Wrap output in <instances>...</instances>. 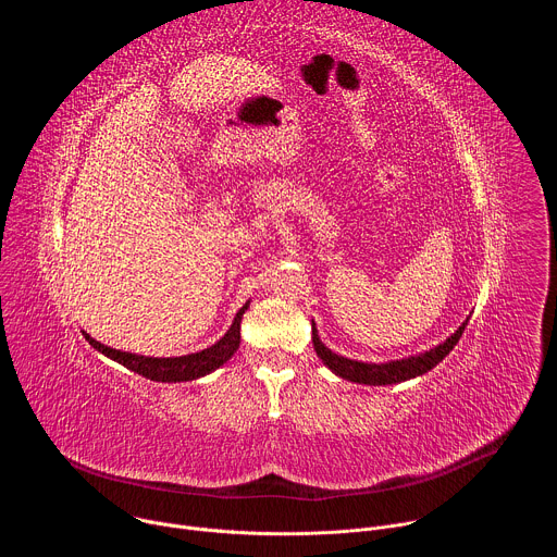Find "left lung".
<instances>
[{"instance_id": "1", "label": "left lung", "mask_w": 557, "mask_h": 557, "mask_svg": "<svg viewBox=\"0 0 557 557\" xmlns=\"http://www.w3.org/2000/svg\"><path fill=\"white\" fill-rule=\"evenodd\" d=\"M467 322L462 326H458V331L447 337L443 344H438L436 348L414 355V357H406V359H396V361H385V363H366V361H355V359H346L337 352H333L331 348H326L317 335L314 322H312V346L317 357L324 361V366H329L337 376L348 379L352 383H363V385H392V383H401L414 376L425 374L428 370H432L438 361H443L451 348L458 344L462 331H465Z\"/></svg>"}]
</instances>
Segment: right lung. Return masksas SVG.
<instances>
[{
    "instance_id": "1",
    "label": "right lung",
    "mask_w": 557,
    "mask_h": 557,
    "mask_svg": "<svg viewBox=\"0 0 557 557\" xmlns=\"http://www.w3.org/2000/svg\"><path fill=\"white\" fill-rule=\"evenodd\" d=\"M247 308H249V301L240 310H237L231 329L226 331V335L220 342H215L213 346H209L200 352H191V355H183V357H143V355L123 352V350L103 346L101 342L92 339L88 333H84V337L101 355L114 359L116 363L125 366L127 370H132L136 374H143L145 379L163 381V383L194 381L198 376L213 372L215 368H220L222 363H226L233 357L237 346H240V322H243V314Z\"/></svg>"
}]
</instances>
